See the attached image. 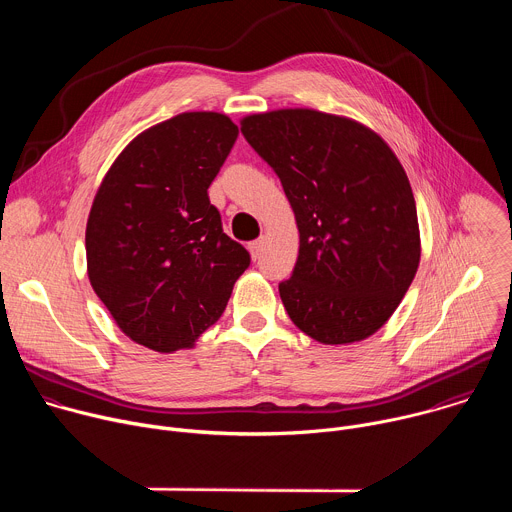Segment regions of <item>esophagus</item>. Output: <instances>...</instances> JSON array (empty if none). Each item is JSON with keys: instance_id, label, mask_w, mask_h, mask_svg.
<instances>
[{"instance_id": "1", "label": "esophagus", "mask_w": 512, "mask_h": 512, "mask_svg": "<svg viewBox=\"0 0 512 512\" xmlns=\"http://www.w3.org/2000/svg\"><path fill=\"white\" fill-rule=\"evenodd\" d=\"M261 249H263V239H255L249 243V253L253 259H257L261 255Z\"/></svg>"}]
</instances>
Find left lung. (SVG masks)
I'll use <instances>...</instances> for the list:
<instances>
[{
  "label": "left lung",
  "mask_w": 512,
  "mask_h": 512,
  "mask_svg": "<svg viewBox=\"0 0 512 512\" xmlns=\"http://www.w3.org/2000/svg\"><path fill=\"white\" fill-rule=\"evenodd\" d=\"M241 131L296 214L300 253L279 283L287 316L322 344L369 338L401 304L421 257L397 156L373 129L314 109L249 115Z\"/></svg>",
  "instance_id": "left-lung-1"
}]
</instances>
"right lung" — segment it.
Returning <instances> with one entry per match:
<instances>
[{"mask_svg": "<svg viewBox=\"0 0 512 512\" xmlns=\"http://www.w3.org/2000/svg\"><path fill=\"white\" fill-rule=\"evenodd\" d=\"M237 135L223 113H180L139 133L97 190L85 235L89 279L141 346L190 348L223 316L251 263L208 198Z\"/></svg>", "mask_w": 512, "mask_h": 512, "instance_id": "1", "label": "right lung"}]
</instances>
